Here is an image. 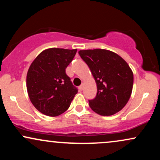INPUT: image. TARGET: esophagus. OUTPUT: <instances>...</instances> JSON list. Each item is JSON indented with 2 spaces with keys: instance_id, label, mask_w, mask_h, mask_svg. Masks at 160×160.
<instances>
[{
  "instance_id": "obj_1",
  "label": "esophagus",
  "mask_w": 160,
  "mask_h": 160,
  "mask_svg": "<svg viewBox=\"0 0 160 160\" xmlns=\"http://www.w3.org/2000/svg\"><path fill=\"white\" fill-rule=\"evenodd\" d=\"M79 90L80 91H82V89H83V86L82 85H80V86H79Z\"/></svg>"
}]
</instances>
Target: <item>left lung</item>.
<instances>
[{"instance_id": "8db88e82", "label": "left lung", "mask_w": 160, "mask_h": 160, "mask_svg": "<svg viewBox=\"0 0 160 160\" xmlns=\"http://www.w3.org/2000/svg\"><path fill=\"white\" fill-rule=\"evenodd\" d=\"M79 55L96 82V96L89 100L91 109L102 116L121 111L127 104L133 86V73L127 62L107 49L80 50Z\"/></svg>"}]
</instances>
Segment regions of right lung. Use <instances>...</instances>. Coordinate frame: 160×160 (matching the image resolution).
<instances>
[{
	"label": "right lung",
	"instance_id": "add662e5",
	"mask_svg": "<svg viewBox=\"0 0 160 160\" xmlns=\"http://www.w3.org/2000/svg\"><path fill=\"white\" fill-rule=\"evenodd\" d=\"M76 52V49H47L31 65L26 78L28 94L40 113L56 117L68 109L78 90L65 69Z\"/></svg>",
	"mask_w": 160,
	"mask_h": 160
}]
</instances>
